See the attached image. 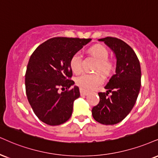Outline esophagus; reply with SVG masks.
<instances>
[{"mask_svg":"<svg viewBox=\"0 0 158 158\" xmlns=\"http://www.w3.org/2000/svg\"><path fill=\"white\" fill-rule=\"evenodd\" d=\"M80 92H81V94L83 95V96H85V95H87L89 94V91L85 90V89H83L82 88L80 89Z\"/></svg>","mask_w":158,"mask_h":158,"instance_id":"obj_1","label":"esophagus"}]
</instances>
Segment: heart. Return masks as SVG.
<instances>
[{"label":"heart","instance_id":"b5f03b06","mask_svg":"<svg viewBox=\"0 0 158 158\" xmlns=\"http://www.w3.org/2000/svg\"><path fill=\"white\" fill-rule=\"evenodd\" d=\"M89 52L95 58L99 63V69L101 71L108 73L111 69V63L108 61V51L102 45H94L89 48ZM70 68L75 74L82 73V55L80 52H76L70 58ZM104 77L99 73L84 74L76 80L77 84L83 89L90 90L102 84Z\"/></svg>","mask_w":158,"mask_h":158}]
</instances>
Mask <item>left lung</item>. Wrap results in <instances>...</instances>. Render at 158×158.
I'll list each match as a JSON object with an SVG mask.
<instances>
[{"mask_svg":"<svg viewBox=\"0 0 158 158\" xmlns=\"http://www.w3.org/2000/svg\"><path fill=\"white\" fill-rule=\"evenodd\" d=\"M98 41L112 50L116 65L115 74L105 86L108 91L98 93L100 102L91 112L99 123L115 124L123 120L135 104L141 88V66L135 52L124 41L110 36ZM109 92L112 94L108 97Z\"/></svg>","mask_w":158,"mask_h":158,"instance_id":"8db88e82","label":"left lung"}]
</instances>
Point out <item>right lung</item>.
<instances>
[{
  "instance_id": "1",
  "label": "right lung",
  "mask_w": 158,
  "mask_h": 158,
  "mask_svg": "<svg viewBox=\"0 0 158 158\" xmlns=\"http://www.w3.org/2000/svg\"><path fill=\"white\" fill-rule=\"evenodd\" d=\"M91 39L55 37L34 50L25 73V91L36 116L48 125H59L71 117L73 103L80 97L79 88L70 80V58ZM60 87L67 89L61 93Z\"/></svg>"
}]
</instances>
